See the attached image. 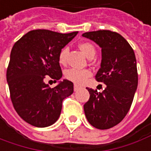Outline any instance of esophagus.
<instances>
[{
  "label": "esophagus",
  "mask_w": 151,
  "mask_h": 151,
  "mask_svg": "<svg viewBox=\"0 0 151 151\" xmlns=\"http://www.w3.org/2000/svg\"><path fill=\"white\" fill-rule=\"evenodd\" d=\"M79 89H80L79 86H77V85H75V86H74V90H75V91H77Z\"/></svg>",
  "instance_id": "esophagus-1"
}]
</instances>
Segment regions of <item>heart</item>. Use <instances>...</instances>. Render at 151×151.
<instances>
[{"mask_svg": "<svg viewBox=\"0 0 151 151\" xmlns=\"http://www.w3.org/2000/svg\"><path fill=\"white\" fill-rule=\"evenodd\" d=\"M79 47L81 50L82 52L86 55L88 58H93L95 55V47L93 45L89 42H83L79 44ZM69 53V48L67 47H63L58 56L59 62L65 65L67 61V56ZM92 76V73L89 70L87 69H76V68H70L65 71V78L77 85H82Z\"/></svg>", "mask_w": 151, "mask_h": 151, "instance_id": "heart-1", "label": "heart"}]
</instances>
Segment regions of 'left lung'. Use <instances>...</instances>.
Returning a JSON list of instances; mask_svg holds the SVG:
<instances>
[{
	"mask_svg": "<svg viewBox=\"0 0 151 151\" xmlns=\"http://www.w3.org/2000/svg\"><path fill=\"white\" fill-rule=\"evenodd\" d=\"M82 36L102 48L95 79L106 85L102 92L87 88L89 99L84 105L85 113L95 128L109 129L122 121L132 104L138 84L136 56L128 42L116 32L98 30Z\"/></svg>",
	"mask_w": 151,
	"mask_h": 151,
	"instance_id": "left-lung-1",
	"label": "left lung"
}]
</instances>
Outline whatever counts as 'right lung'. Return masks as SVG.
Segmentation results:
<instances>
[{
	"mask_svg": "<svg viewBox=\"0 0 151 151\" xmlns=\"http://www.w3.org/2000/svg\"><path fill=\"white\" fill-rule=\"evenodd\" d=\"M77 34L32 30L13 46L6 70L10 99L19 116L30 125H52L60 117L63 99L73 93L71 81L64 80L51 88L45 79L57 82L62 78L58 56Z\"/></svg>",
	"mask_w": 151,
	"mask_h": 151,
	"instance_id": "obj_1",
	"label": "right lung"
}]
</instances>
